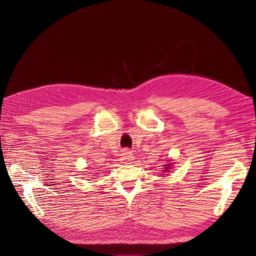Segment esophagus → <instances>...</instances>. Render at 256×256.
I'll list each match as a JSON object with an SVG mask.
<instances>
[{"instance_id": "1", "label": "esophagus", "mask_w": 256, "mask_h": 256, "mask_svg": "<svg viewBox=\"0 0 256 256\" xmlns=\"http://www.w3.org/2000/svg\"><path fill=\"white\" fill-rule=\"evenodd\" d=\"M131 160H134V154L128 150H124L120 154V161L122 164H127V162H130Z\"/></svg>"}]
</instances>
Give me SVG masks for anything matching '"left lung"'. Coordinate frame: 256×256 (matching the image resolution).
I'll use <instances>...</instances> for the list:
<instances>
[{"instance_id": "obj_1", "label": "left lung", "mask_w": 256, "mask_h": 256, "mask_svg": "<svg viewBox=\"0 0 256 256\" xmlns=\"http://www.w3.org/2000/svg\"><path fill=\"white\" fill-rule=\"evenodd\" d=\"M173 164H174V162H173V160H168L166 161V164H164V168H162V175H168L170 174V172L172 171V168H173Z\"/></svg>"}]
</instances>
